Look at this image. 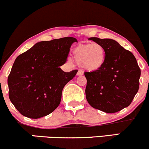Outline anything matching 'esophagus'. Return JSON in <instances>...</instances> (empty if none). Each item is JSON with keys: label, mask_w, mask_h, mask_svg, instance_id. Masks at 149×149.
Listing matches in <instances>:
<instances>
[{"label": "esophagus", "mask_w": 149, "mask_h": 149, "mask_svg": "<svg viewBox=\"0 0 149 149\" xmlns=\"http://www.w3.org/2000/svg\"><path fill=\"white\" fill-rule=\"evenodd\" d=\"M83 74H84L83 71H82V70H79L77 72V76H81V75H83Z\"/></svg>", "instance_id": "esophagus-1"}]
</instances>
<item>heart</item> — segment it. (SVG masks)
<instances>
[{"label":"heart","instance_id":"b5f03b06","mask_svg":"<svg viewBox=\"0 0 149 149\" xmlns=\"http://www.w3.org/2000/svg\"><path fill=\"white\" fill-rule=\"evenodd\" d=\"M72 57L75 63L86 70L95 71L104 64L106 51L98 43L80 44L73 49Z\"/></svg>","mask_w":149,"mask_h":149}]
</instances>
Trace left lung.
Segmentation results:
<instances>
[{
  "mask_svg": "<svg viewBox=\"0 0 149 149\" xmlns=\"http://www.w3.org/2000/svg\"><path fill=\"white\" fill-rule=\"evenodd\" d=\"M106 51L104 64L97 70L84 72L86 97L92 107L107 113L128 107L139 90L141 70L130 51L111 38H88Z\"/></svg>",
  "mask_w": 149,
  "mask_h": 149,
  "instance_id": "1",
  "label": "left lung"
}]
</instances>
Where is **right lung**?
I'll list each match as a JSON object with an SVG mask.
<instances>
[{
	"label": "right lung",
	"instance_id": "right-lung-1",
	"mask_svg": "<svg viewBox=\"0 0 149 149\" xmlns=\"http://www.w3.org/2000/svg\"><path fill=\"white\" fill-rule=\"evenodd\" d=\"M74 42L73 37L40 41L16 58L7 79L9 97L23 116L40 118L59 105L64 86L78 71L60 68Z\"/></svg>",
	"mask_w": 149,
	"mask_h": 149
}]
</instances>
